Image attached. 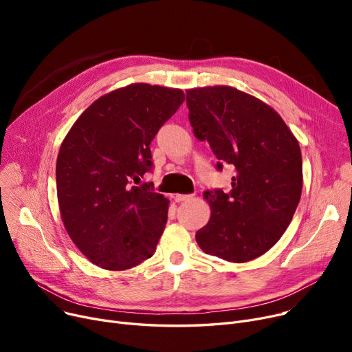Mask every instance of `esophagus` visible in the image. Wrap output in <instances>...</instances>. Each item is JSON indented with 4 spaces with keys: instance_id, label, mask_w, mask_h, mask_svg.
<instances>
[{
    "instance_id": "1",
    "label": "esophagus",
    "mask_w": 352,
    "mask_h": 352,
    "mask_svg": "<svg viewBox=\"0 0 352 352\" xmlns=\"http://www.w3.org/2000/svg\"><path fill=\"white\" fill-rule=\"evenodd\" d=\"M191 198H192V195H191V194H175V195H174V199H175L177 202L188 201V199H191Z\"/></svg>"
}]
</instances>
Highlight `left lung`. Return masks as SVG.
I'll list each match as a JSON object with an SVG mask.
<instances>
[{"label": "left lung", "instance_id": "1", "mask_svg": "<svg viewBox=\"0 0 352 352\" xmlns=\"http://www.w3.org/2000/svg\"><path fill=\"white\" fill-rule=\"evenodd\" d=\"M197 140L208 141L217 170H234L231 190L206 191L211 218L195 238L206 254L247 263L285 232L302 191L300 144L275 111L232 87L187 91Z\"/></svg>", "mask_w": 352, "mask_h": 352}]
</instances>
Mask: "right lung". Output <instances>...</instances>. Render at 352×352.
I'll return each instance as SVG.
<instances>
[{"label": "right lung", "mask_w": 352, "mask_h": 352, "mask_svg": "<svg viewBox=\"0 0 352 352\" xmlns=\"http://www.w3.org/2000/svg\"><path fill=\"white\" fill-rule=\"evenodd\" d=\"M181 89L133 84L98 98L76 121L57 158V194L72 243L91 263L126 270L153 256L168 199L141 178L150 144L184 101Z\"/></svg>", "instance_id": "add662e5"}]
</instances>
